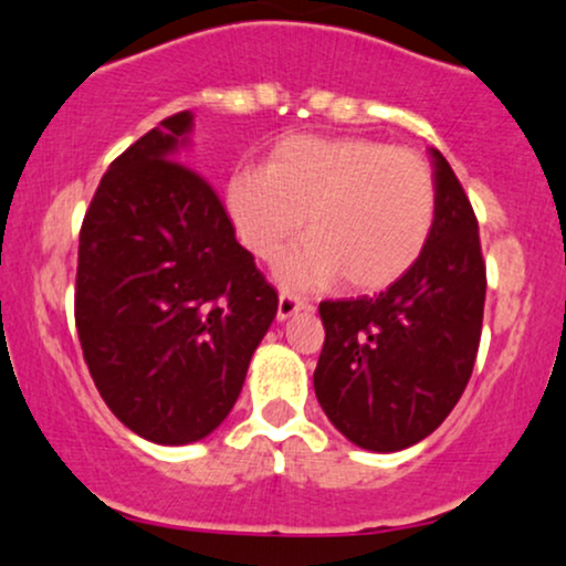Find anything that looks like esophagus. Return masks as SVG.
Wrapping results in <instances>:
<instances>
[{"mask_svg": "<svg viewBox=\"0 0 566 566\" xmlns=\"http://www.w3.org/2000/svg\"><path fill=\"white\" fill-rule=\"evenodd\" d=\"M306 306L304 298H298L294 294H283L277 296V319H289L291 315H296V312H302Z\"/></svg>", "mask_w": 566, "mask_h": 566, "instance_id": "34e87169", "label": "esophagus"}]
</instances>
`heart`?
Masks as SVG:
<instances>
[{
  "label": "heart",
  "instance_id": "heart-1",
  "mask_svg": "<svg viewBox=\"0 0 566 566\" xmlns=\"http://www.w3.org/2000/svg\"><path fill=\"white\" fill-rule=\"evenodd\" d=\"M235 233L256 260L277 262L302 233L310 241L283 264L291 285L336 281L382 291L428 247L438 212L432 170L420 151L357 136H289L264 170L233 172L226 188Z\"/></svg>",
  "mask_w": 566,
  "mask_h": 566
}]
</instances>
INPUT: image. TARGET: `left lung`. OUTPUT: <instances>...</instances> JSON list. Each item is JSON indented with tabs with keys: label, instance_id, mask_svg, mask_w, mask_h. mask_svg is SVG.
<instances>
[{
	"label": "left lung",
	"instance_id": "1",
	"mask_svg": "<svg viewBox=\"0 0 566 566\" xmlns=\"http://www.w3.org/2000/svg\"><path fill=\"white\" fill-rule=\"evenodd\" d=\"M430 155L438 212L415 268L373 298L319 304L317 401L348 441L369 451L415 446L449 417L470 382L483 331L475 209L441 151Z\"/></svg>",
	"mask_w": 566,
	"mask_h": 566
}]
</instances>
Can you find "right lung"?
<instances>
[{
  "label": "right lung",
  "mask_w": 566,
  "mask_h": 566,
  "mask_svg": "<svg viewBox=\"0 0 566 566\" xmlns=\"http://www.w3.org/2000/svg\"><path fill=\"white\" fill-rule=\"evenodd\" d=\"M191 113L165 117L109 165L86 209L75 327L91 378L151 443L205 438L239 399L277 312L214 188L178 163Z\"/></svg>",
  "instance_id": "add662e5"
}]
</instances>
